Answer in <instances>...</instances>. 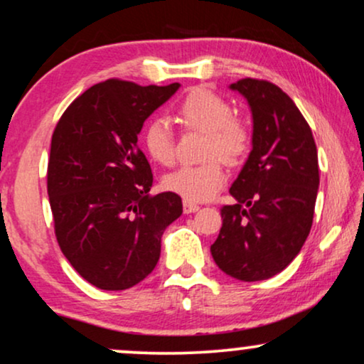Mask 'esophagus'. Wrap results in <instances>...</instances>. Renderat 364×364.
<instances>
[{
    "label": "esophagus",
    "instance_id": "esophagus-1",
    "mask_svg": "<svg viewBox=\"0 0 364 364\" xmlns=\"http://www.w3.org/2000/svg\"><path fill=\"white\" fill-rule=\"evenodd\" d=\"M199 210V204H196V202H191V200H183V212L186 214H192V212H197Z\"/></svg>",
    "mask_w": 364,
    "mask_h": 364
}]
</instances>
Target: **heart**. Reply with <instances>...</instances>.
<instances>
[{
    "label": "heart",
    "mask_w": 364,
    "mask_h": 364,
    "mask_svg": "<svg viewBox=\"0 0 364 364\" xmlns=\"http://www.w3.org/2000/svg\"><path fill=\"white\" fill-rule=\"evenodd\" d=\"M178 115L187 129L207 132L204 157L209 160L177 168L165 177L164 186L186 200H207L228 181V172L220 159L229 164L237 162L249 147L251 134L247 125L232 115L229 102L207 88H196L186 95L178 105ZM144 140L155 162L162 165L176 162V135L167 119L157 117L150 120Z\"/></svg>",
    "instance_id": "obj_1"
}]
</instances>
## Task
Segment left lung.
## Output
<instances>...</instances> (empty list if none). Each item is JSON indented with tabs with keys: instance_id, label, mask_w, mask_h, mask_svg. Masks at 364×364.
<instances>
[{
	"instance_id": "1",
	"label": "left lung",
	"mask_w": 364,
	"mask_h": 364,
	"mask_svg": "<svg viewBox=\"0 0 364 364\" xmlns=\"http://www.w3.org/2000/svg\"><path fill=\"white\" fill-rule=\"evenodd\" d=\"M252 113V150L230 187L235 204L220 209L210 245L220 271L252 282L292 262L313 225L319 187L318 150L303 113L277 85L242 78L230 85Z\"/></svg>"
}]
</instances>
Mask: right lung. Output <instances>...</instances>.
<instances>
[{
	"mask_svg": "<svg viewBox=\"0 0 364 364\" xmlns=\"http://www.w3.org/2000/svg\"><path fill=\"white\" fill-rule=\"evenodd\" d=\"M181 85L107 80L75 98L51 136L48 197L61 252L98 289L144 281L164 230L182 214L173 192L150 196L154 176L136 145L144 122Z\"/></svg>",
	"mask_w": 364,
	"mask_h": 364,
	"instance_id": "add662e5",
	"label": "right lung"
}]
</instances>
